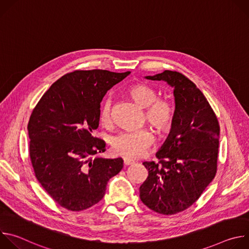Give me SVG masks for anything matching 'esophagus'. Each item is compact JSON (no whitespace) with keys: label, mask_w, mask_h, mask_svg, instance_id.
Masks as SVG:
<instances>
[{"label":"esophagus","mask_w":249,"mask_h":249,"mask_svg":"<svg viewBox=\"0 0 249 249\" xmlns=\"http://www.w3.org/2000/svg\"><path fill=\"white\" fill-rule=\"evenodd\" d=\"M123 162H124V165H130V164H132L133 162H134V160H130V159H124L123 160Z\"/></svg>","instance_id":"1"}]
</instances>
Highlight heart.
Listing matches in <instances>:
<instances>
[{
  "instance_id": "obj_1",
  "label": "heart",
  "mask_w": 249,
  "mask_h": 249,
  "mask_svg": "<svg viewBox=\"0 0 249 249\" xmlns=\"http://www.w3.org/2000/svg\"><path fill=\"white\" fill-rule=\"evenodd\" d=\"M133 100L145 108L146 121L159 133H166L174 121V108L165 99L158 98L154 89L146 84H136L129 89ZM112 104L110 98H104L98 109V118L102 125L111 123ZM154 136L148 129L122 132L111 138L112 151L121 157L134 159L143 156L153 145Z\"/></svg>"
}]
</instances>
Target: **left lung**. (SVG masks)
<instances>
[{
  "label": "left lung",
  "instance_id": "1",
  "mask_svg": "<svg viewBox=\"0 0 249 249\" xmlns=\"http://www.w3.org/2000/svg\"><path fill=\"white\" fill-rule=\"evenodd\" d=\"M174 88V121L157 153L158 161H144L149 175L140 198L149 209L174 215L191 207L215 178L218 168L220 124L203 92L176 71L147 77Z\"/></svg>",
  "mask_w": 249,
  "mask_h": 249
}]
</instances>
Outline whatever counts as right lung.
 Segmentation results:
<instances>
[{
  "label": "right lung",
  "instance_id": "obj_1",
  "mask_svg": "<svg viewBox=\"0 0 249 249\" xmlns=\"http://www.w3.org/2000/svg\"><path fill=\"white\" fill-rule=\"evenodd\" d=\"M130 72L76 70L58 79L33 108L28 125L29 157L38 182L61 207L83 211L104 196L123 160L93 156L105 142L93 137L100 102Z\"/></svg>",
  "mask_w": 249,
  "mask_h": 249
}]
</instances>
